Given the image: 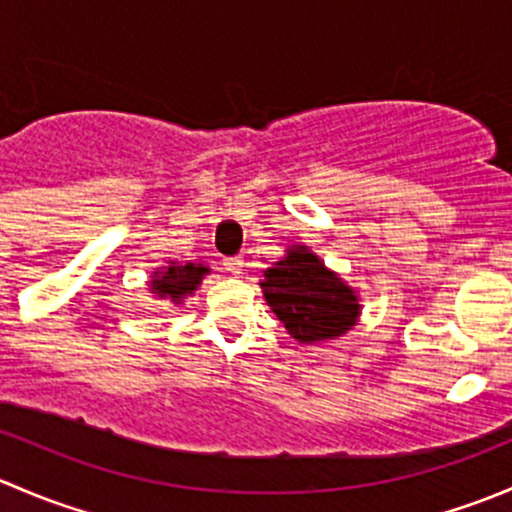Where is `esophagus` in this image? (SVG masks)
<instances>
[{"mask_svg":"<svg viewBox=\"0 0 512 512\" xmlns=\"http://www.w3.org/2000/svg\"><path fill=\"white\" fill-rule=\"evenodd\" d=\"M223 265L227 272H232V275H240L242 267H245V260H242V257H225Z\"/></svg>","mask_w":512,"mask_h":512,"instance_id":"obj_1","label":"esophagus"}]
</instances>
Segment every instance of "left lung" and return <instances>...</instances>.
Listing matches in <instances>:
<instances>
[{"mask_svg": "<svg viewBox=\"0 0 512 512\" xmlns=\"http://www.w3.org/2000/svg\"><path fill=\"white\" fill-rule=\"evenodd\" d=\"M260 287L265 302L299 344L339 339L359 322L356 289L307 245H289L285 257L267 267Z\"/></svg>", "mask_w": 512, "mask_h": 512, "instance_id": "8db88e82", "label": "left lung"}]
</instances>
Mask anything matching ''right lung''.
<instances>
[{"mask_svg": "<svg viewBox=\"0 0 512 512\" xmlns=\"http://www.w3.org/2000/svg\"><path fill=\"white\" fill-rule=\"evenodd\" d=\"M205 275H210V267L203 262L170 260L168 265L153 272L148 289L156 299H170L173 304H183L185 299L193 297Z\"/></svg>", "mask_w": 512, "mask_h": 512, "instance_id": "add662e5", "label": "right lung"}]
</instances>
